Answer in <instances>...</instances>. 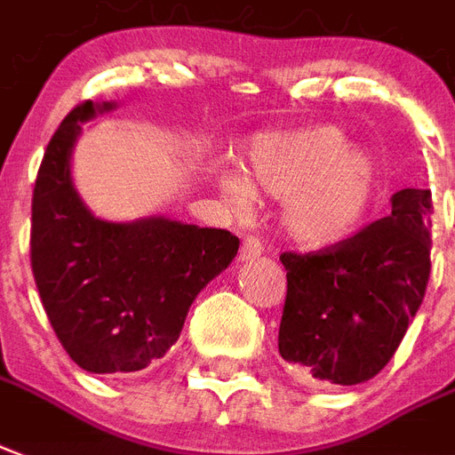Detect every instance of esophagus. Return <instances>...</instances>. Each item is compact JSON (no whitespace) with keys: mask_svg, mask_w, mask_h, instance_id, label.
Instances as JSON below:
<instances>
[{"mask_svg":"<svg viewBox=\"0 0 455 455\" xmlns=\"http://www.w3.org/2000/svg\"><path fill=\"white\" fill-rule=\"evenodd\" d=\"M262 251H265V248H262L260 238L245 236L243 243H241V253H238V258H241V260H253V258H260Z\"/></svg>","mask_w":455,"mask_h":455,"instance_id":"obj_1","label":"esophagus"}]
</instances>
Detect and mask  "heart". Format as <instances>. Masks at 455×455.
<instances>
[{"instance_id":"b5f03b06","label":"heart","mask_w":455,"mask_h":455,"mask_svg":"<svg viewBox=\"0 0 455 455\" xmlns=\"http://www.w3.org/2000/svg\"><path fill=\"white\" fill-rule=\"evenodd\" d=\"M219 185L236 210H248L255 193L284 202L282 227L299 243L325 248L362 227L379 188V164L332 124L255 137L248 176L221 168Z\"/></svg>"}]
</instances>
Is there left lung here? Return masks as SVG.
I'll return each instance as SVG.
<instances>
[{"label":"left lung","mask_w":455,"mask_h":455,"mask_svg":"<svg viewBox=\"0 0 455 455\" xmlns=\"http://www.w3.org/2000/svg\"><path fill=\"white\" fill-rule=\"evenodd\" d=\"M432 193L405 188L388 217L318 253H282L287 299L279 355L296 376L356 386L388 364L432 270Z\"/></svg>","instance_id":"left-lung-1"}]
</instances>
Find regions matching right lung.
<instances>
[{
  "mask_svg": "<svg viewBox=\"0 0 455 455\" xmlns=\"http://www.w3.org/2000/svg\"><path fill=\"white\" fill-rule=\"evenodd\" d=\"M116 103L84 100L52 134L30 204V267L43 308L84 371L132 373L166 355L195 296L227 270L238 238L166 217L116 224L74 190L82 123Z\"/></svg>",
  "mask_w": 455,
  "mask_h": 455,
  "instance_id": "add662e5",
  "label": "right lung"
}]
</instances>
